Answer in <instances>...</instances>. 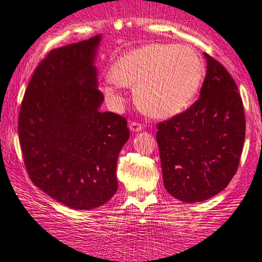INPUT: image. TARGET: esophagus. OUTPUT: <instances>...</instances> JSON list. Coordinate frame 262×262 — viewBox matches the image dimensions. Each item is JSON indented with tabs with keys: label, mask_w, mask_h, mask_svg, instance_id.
Masks as SVG:
<instances>
[{
	"label": "esophagus",
	"mask_w": 262,
	"mask_h": 262,
	"mask_svg": "<svg viewBox=\"0 0 262 262\" xmlns=\"http://www.w3.org/2000/svg\"><path fill=\"white\" fill-rule=\"evenodd\" d=\"M143 128V125L138 121H131L130 122V130L132 132H138Z\"/></svg>",
	"instance_id": "esophagus-1"
}]
</instances>
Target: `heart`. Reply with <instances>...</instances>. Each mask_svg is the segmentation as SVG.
I'll return each mask as SVG.
<instances>
[{"label": "heart", "mask_w": 262, "mask_h": 262, "mask_svg": "<svg viewBox=\"0 0 262 262\" xmlns=\"http://www.w3.org/2000/svg\"><path fill=\"white\" fill-rule=\"evenodd\" d=\"M201 58L186 45L150 44L121 56L113 78L104 88L120 103L119 85L135 88L138 106L153 118H170L183 112L195 97L202 79Z\"/></svg>", "instance_id": "obj_1"}]
</instances>
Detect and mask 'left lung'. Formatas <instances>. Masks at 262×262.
Wrapping results in <instances>:
<instances>
[{
  "instance_id": "1",
  "label": "left lung",
  "mask_w": 262,
  "mask_h": 262,
  "mask_svg": "<svg viewBox=\"0 0 262 262\" xmlns=\"http://www.w3.org/2000/svg\"><path fill=\"white\" fill-rule=\"evenodd\" d=\"M205 57L207 75L199 99L157 125L164 186L187 204L226 189L238 170L245 140L244 106L236 83L216 58Z\"/></svg>"
}]
</instances>
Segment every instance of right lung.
I'll return each instance as SVG.
<instances>
[{
  "mask_svg": "<svg viewBox=\"0 0 262 262\" xmlns=\"http://www.w3.org/2000/svg\"><path fill=\"white\" fill-rule=\"evenodd\" d=\"M100 36L49 51L24 93L18 134L30 180L75 210H92L118 190L116 162L127 120L99 110L93 66Z\"/></svg>",
  "mask_w": 262,
  "mask_h": 262,
  "instance_id": "obj_1",
  "label": "right lung"
}]
</instances>
